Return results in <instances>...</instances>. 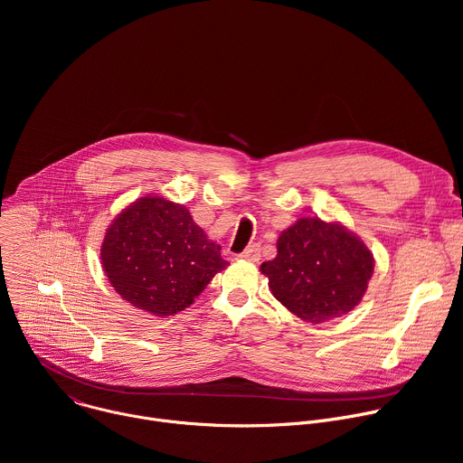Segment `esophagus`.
<instances>
[{
  "mask_svg": "<svg viewBox=\"0 0 463 463\" xmlns=\"http://www.w3.org/2000/svg\"><path fill=\"white\" fill-rule=\"evenodd\" d=\"M241 260H247V261H258L260 260V245L252 243L249 245L241 254H240Z\"/></svg>",
  "mask_w": 463,
  "mask_h": 463,
  "instance_id": "esophagus-1",
  "label": "esophagus"
}]
</instances>
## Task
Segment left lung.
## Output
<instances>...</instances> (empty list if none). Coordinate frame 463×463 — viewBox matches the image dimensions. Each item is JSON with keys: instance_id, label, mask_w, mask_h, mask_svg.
Wrapping results in <instances>:
<instances>
[{"instance_id": "8db88e82", "label": "left lung", "mask_w": 463, "mask_h": 463, "mask_svg": "<svg viewBox=\"0 0 463 463\" xmlns=\"http://www.w3.org/2000/svg\"><path fill=\"white\" fill-rule=\"evenodd\" d=\"M277 258L260 271L293 315L320 324L352 311L373 273V254L345 225L300 218L277 241Z\"/></svg>"}]
</instances>
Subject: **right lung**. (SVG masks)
Returning a JSON list of instances; mask_svg holds the SVG:
<instances>
[{
  "mask_svg": "<svg viewBox=\"0 0 463 463\" xmlns=\"http://www.w3.org/2000/svg\"><path fill=\"white\" fill-rule=\"evenodd\" d=\"M102 268L115 291L134 307L170 317L200 297L229 261L195 225L184 205L145 195L108 227Z\"/></svg>",
  "mask_w": 463,
  "mask_h": 463,
  "instance_id": "add662e5",
  "label": "right lung"
}]
</instances>
